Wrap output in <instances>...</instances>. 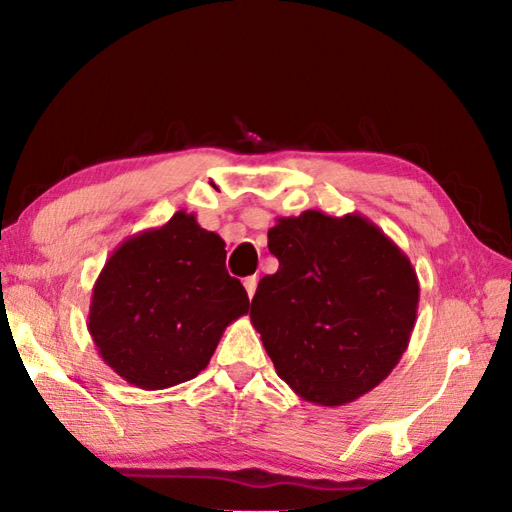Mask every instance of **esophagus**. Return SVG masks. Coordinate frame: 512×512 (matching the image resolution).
<instances>
[{
  "mask_svg": "<svg viewBox=\"0 0 512 512\" xmlns=\"http://www.w3.org/2000/svg\"><path fill=\"white\" fill-rule=\"evenodd\" d=\"M257 282L259 279L253 275V277H246L244 279V288H246V293H248V297L253 299V295H255V290H257Z\"/></svg>",
  "mask_w": 512,
  "mask_h": 512,
  "instance_id": "obj_1",
  "label": "esophagus"
}]
</instances>
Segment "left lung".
<instances>
[{"mask_svg":"<svg viewBox=\"0 0 512 512\" xmlns=\"http://www.w3.org/2000/svg\"><path fill=\"white\" fill-rule=\"evenodd\" d=\"M279 259L250 304L277 375L319 406H344L379 386L406 353L419 282L406 253L359 213L304 210L268 230Z\"/></svg>","mask_w":512,"mask_h":512,"instance_id":"obj_1","label":"left lung"}]
</instances>
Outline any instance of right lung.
<instances>
[{"mask_svg": "<svg viewBox=\"0 0 512 512\" xmlns=\"http://www.w3.org/2000/svg\"><path fill=\"white\" fill-rule=\"evenodd\" d=\"M226 244L186 210L124 239L99 273L88 333L99 357L142 390H162L208 366L248 295L226 273Z\"/></svg>", "mask_w": 512, "mask_h": 512, "instance_id": "add662e5", "label": "right lung"}]
</instances>
